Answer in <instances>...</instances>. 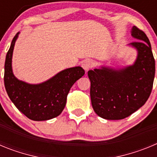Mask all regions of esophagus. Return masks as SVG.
<instances>
[{"mask_svg": "<svg viewBox=\"0 0 157 157\" xmlns=\"http://www.w3.org/2000/svg\"><path fill=\"white\" fill-rule=\"evenodd\" d=\"M93 64H94V63H93L92 60H90V59H86V60H85V61L83 62L82 64V67L83 69H84L86 71H88L93 67Z\"/></svg>", "mask_w": 157, "mask_h": 157, "instance_id": "34e87169", "label": "esophagus"}]
</instances>
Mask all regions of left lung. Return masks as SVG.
<instances>
[{
    "mask_svg": "<svg viewBox=\"0 0 157 157\" xmlns=\"http://www.w3.org/2000/svg\"><path fill=\"white\" fill-rule=\"evenodd\" d=\"M130 45L138 51L133 65L120 69L101 67L88 71L93 109L100 117L118 120L128 117L143 106L152 92L155 59L145 32L134 26Z\"/></svg>",
    "mask_w": 157,
    "mask_h": 157,
    "instance_id": "obj_1",
    "label": "left lung"
}]
</instances>
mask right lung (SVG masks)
<instances>
[{
  "label": "right lung",
  "instance_id": "add662e5",
  "mask_svg": "<svg viewBox=\"0 0 157 157\" xmlns=\"http://www.w3.org/2000/svg\"><path fill=\"white\" fill-rule=\"evenodd\" d=\"M19 34L13 37L5 59L4 81L7 94L15 106L30 120L53 119L63 110L71 87L84 75L85 71L81 67L65 69L40 84L20 81L15 77L12 68V53Z\"/></svg>",
  "mask_w": 157,
  "mask_h": 157
}]
</instances>
